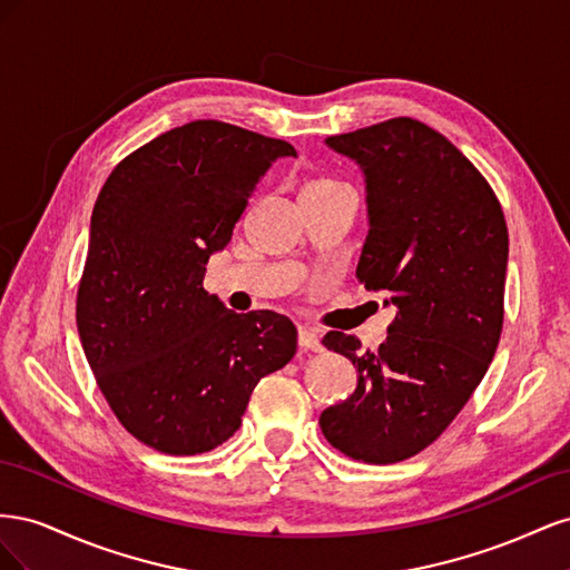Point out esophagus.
Instances as JSON below:
<instances>
[{
	"label": "esophagus",
	"mask_w": 570,
	"mask_h": 570,
	"mask_svg": "<svg viewBox=\"0 0 570 570\" xmlns=\"http://www.w3.org/2000/svg\"><path fill=\"white\" fill-rule=\"evenodd\" d=\"M299 347L302 350H312V352H321L323 350V342H321V335L316 331H312V327H299Z\"/></svg>",
	"instance_id": "esophagus-1"
}]
</instances>
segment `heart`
<instances>
[{
  "mask_svg": "<svg viewBox=\"0 0 570 570\" xmlns=\"http://www.w3.org/2000/svg\"><path fill=\"white\" fill-rule=\"evenodd\" d=\"M331 187H340V183L331 180V178H316V180H308L304 185V189H331ZM302 189V193H304Z\"/></svg>",
  "mask_w": 570,
  "mask_h": 570,
  "instance_id": "obj_1",
  "label": "heart"
}]
</instances>
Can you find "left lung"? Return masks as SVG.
Segmentation results:
<instances>
[{"label":"left lung","instance_id":"obj_1","mask_svg":"<svg viewBox=\"0 0 570 570\" xmlns=\"http://www.w3.org/2000/svg\"><path fill=\"white\" fill-rule=\"evenodd\" d=\"M325 145L364 174L356 278L396 314L375 352L347 333L323 337L358 381L318 423L356 461H404L444 433L488 373L504 321L507 220L478 168L421 120L392 118Z\"/></svg>","mask_w":570,"mask_h":570}]
</instances>
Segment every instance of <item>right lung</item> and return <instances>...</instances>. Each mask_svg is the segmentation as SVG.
Here are the masks:
<instances>
[{"mask_svg": "<svg viewBox=\"0 0 570 570\" xmlns=\"http://www.w3.org/2000/svg\"><path fill=\"white\" fill-rule=\"evenodd\" d=\"M283 157L295 147L193 120L120 161L95 202L78 333L116 419L151 450H216L243 425L256 383L297 352L287 316L235 314L202 285Z\"/></svg>", "mask_w": 570, "mask_h": 570, "instance_id": "add662e5", "label": "right lung"}]
</instances>
